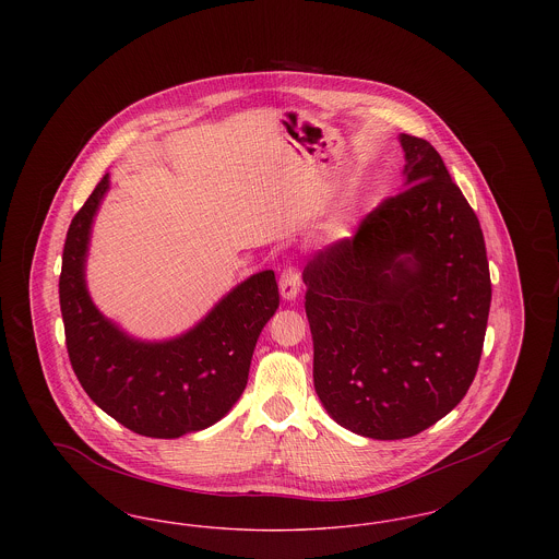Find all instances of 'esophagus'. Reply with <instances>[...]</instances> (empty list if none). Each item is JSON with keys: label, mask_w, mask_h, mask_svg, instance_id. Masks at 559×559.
<instances>
[{"label": "esophagus", "mask_w": 559, "mask_h": 559, "mask_svg": "<svg viewBox=\"0 0 559 559\" xmlns=\"http://www.w3.org/2000/svg\"><path fill=\"white\" fill-rule=\"evenodd\" d=\"M278 287H281L283 299H287V301L295 299L297 293H299V287H301V276H299V272L293 266L285 267L283 274H281V281H278Z\"/></svg>", "instance_id": "1"}]
</instances>
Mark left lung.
Instances as JSON below:
<instances>
[{
    "mask_svg": "<svg viewBox=\"0 0 559 559\" xmlns=\"http://www.w3.org/2000/svg\"><path fill=\"white\" fill-rule=\"evenodd\" d=\"M400 144L404 190L304 267L317 394L374 440L417 436L463 400L492 295L478 215L427 140Z\"/></svg>",
    "mask_w": 559,
    "mask_h": 559,
    "instance_id": "8db88e82",
    "label": "left lung"
}]
</instances>
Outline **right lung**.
<instances>
[{
    "label": "right lung",
    "mask_w": 559,
    "mask_h": 559,
    "mask_svg": "<svg viewBox=\"0 0 559 559\" xmlns=\"http://www.w3.org/2000/svg\"><path fill=\"white\" fill-rule=\"evenodd\" d=\"M107 190L105 174L64 240L58 293L71 367L85 394L140 436L180 438L213 426L240 399L258 337L278 308L274 272L242 281L176 340H132L98 312L85 287L90 230Z\"/></svg>",
    "instance_id": "right-lung-1"
}]
</instances>
